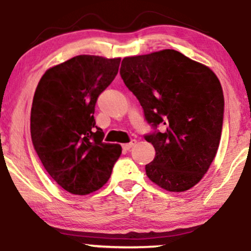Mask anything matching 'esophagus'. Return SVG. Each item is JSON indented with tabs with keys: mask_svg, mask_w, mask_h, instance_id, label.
Here are the masks:
<instances>
[{
	"mask_svg": "<svg viewBox=\"0 0 251 251\" xmlns=\"http://www.w3.org/2000/svg\"><path fill=\"white\" fill-rule=\"evenodd\" d=\"M135 143H137V140H131V142L127 143V144H123V150H125V151H128L129 149L133 148V146L135 145Z\"/></svg>",
	"mask_w": 251,
	"mask_h": 251,
	"instance_id": "obj_1",
	"label": "esophagus"
}]
</instances>
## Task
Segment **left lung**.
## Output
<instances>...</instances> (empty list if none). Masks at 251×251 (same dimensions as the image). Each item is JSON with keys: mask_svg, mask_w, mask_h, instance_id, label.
Here are the masks:
<instances>
[{"mask_svg": "<svg viewBox=\"0 0 251 251\" xmlns=\"http://www.w3.org/2000/svg\"><path fill=\"white\" fill-rule=\"evenodd\" d=\"M120 75L155 129L145 135L155 150L145 166L148 177L171 192L191 189L206 174L220 145L224 97L218 77L174 50L125 57Z\"/></svg>", "mask_w": 251, "mask_h": 251, "instance_id": "1", "label": "left lung"}]
</instances>
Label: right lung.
Instances as JSON below:
<instances>
[{
    "mask_svg": "<svg viewBox=\"0 0 251 251\" xmlns=\"http://www.w3.org/2000/svg\"><path fill=\"white\" fill-rule=\"evenodd\" d=\"M120 57L77 55L46 71L34 94L31 142L46 171L73 195L107 183L122 146L103 143L97 99L118 74Z\"/></svg>",
    "mask_w": 251,
    "mask_h": 251,
    "instance_id": "obj_1",
    "label": "right lung"
}]
</instances>
